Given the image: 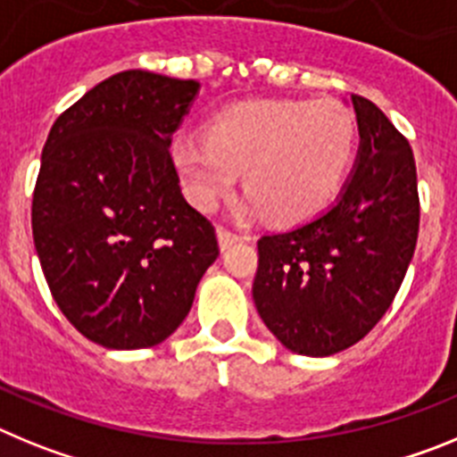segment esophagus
<instances>
[{"label": "esophagus", "mask_w": 457, "mask_h": 457, "mask_svg": "<svg viewBox=\"0 0 457 457\" xmlns=\"http://www.w3.org/2000/svg\"><path fill=\"white\" fill-rule=\"evenodd\" d=\"M217 237H220V247L221 249L231 247V245H236V242L242 240L240 233L231 231V228H226V226H220V228H217Z\"/></svg>", "instance_id": "34e87169"}]
</instances>
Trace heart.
<instances>
[{
	"label": "heart",
	"mask_w": 457,
	"mask_h": 457,
	"mask_svg": "<svg viewBox=\"0 0 457 457\" xmlns=\"http://www.w3.org/2000/svg\"><path fill=\"white\" fill-rule=\"evenodd\" d=\"M357 123L343 104L247 103L208 123V137L173 141L189 199L212 210L245 169V192L272 221L290 224L316 215L332 199L353 162Z\"/></svg>",
	"instance_id": "b5f03b06"
}]
</instances>
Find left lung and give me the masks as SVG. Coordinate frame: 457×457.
<instances>
[{
	"mask_svg": "<svg viewBox=\"0 0 457 457\" xmlns=\"http://www.w3.org/2000/svg\"><path fill=\"white\" fill-rule=\"evenodd\" d=\"M359 146L353 179L316 220L258 240L252 295L286 348L327 357L385 316L419 237L417 164L410 141L370 100L354 96Z\"/></svg>",
	"mask_w": 457,
	"mask_h": 457,
	"instance_id": "obj_1",
	"label": "left lung"
}]
</instances>
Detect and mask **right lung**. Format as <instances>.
Returning a JSON list of instances; mask_svg holds the SVG:
<instances>
[{
  "mask_svg": "<svg viewBox=\"0 0 457 457\" xmlns=\"http://www.w3.org/2000/svg\"><path fill=\"white\" fill-rule=\"evenodd\" d=\"M196 91V79L116 72L54 120L43 146L31 201L40 268L71 325L104 348L171 337L220 256L169 153Z\"/></svg>",
  "mask_w": 457,
  "mask_h": 457,
  "instance_id": "1",
  "label": "right lung"
}]
</instances>
